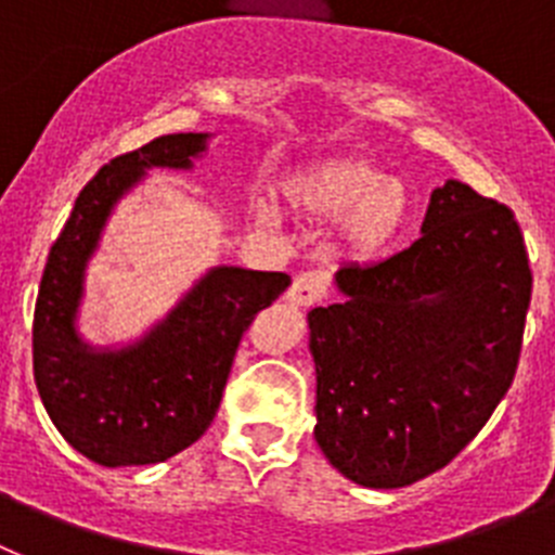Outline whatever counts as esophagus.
I'll return each instance as SVG.
<instances>
[{"label":"esophagus","mask_w":555,"mask_h":555,"mask_svg":"<svg viewBox=\"0 0 555 555\" xmlns=\"http://www.w3.org/2000/svg\"><path fill=\"white\" fill-rule=\"evenodd\" d=\"M327 294V274L325 272H302L294 278L292 288L286 292V300L297 308L317 306Z\"/></svg>","instance_id":"esophagus-1"}]
</instances>
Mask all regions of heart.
Returning <instances> with one entry per match:
<instances>
[{"instance_id": "heart-1", "label": "heart", "mask_w": 555, "mask_h": 555, "mask_svg": "<svg viewBox=\"0 0 555 555\" xmlns=\"http://www.w3.org/2000/svg\"><path fill=\"white\" fill-rule=\"evenodd\" d=\"M286 197L311 219H341L338 249L352 261H375L389 253L411 214L409 189L364 160H331L294 175L286 183ZM253 214L261 224L278 219L267 199H255Z\"/></svg>"}]
</instances>
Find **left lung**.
<instances>
[{"label":"left lung","mask_w":555,"mask_h":555,"mask_svg":"<svg viewBox=\"0 0 555 555\" xmlns=\"http://www.w3.org/2000/svg\"><path fill=\"white\" fill-rule=\"evenodd\" d=\"M531 283L512 210L459 180L434 189L409 249L338 269L341 300L308 311L313 436L333 467L397 489L467 448L514 380Z\"/></svg>","instance_id":"8db88e82"}]
</instances>
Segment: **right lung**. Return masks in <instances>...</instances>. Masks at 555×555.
Returning a JSON list of instances; mask_svg holds the SVG:
<instances>
[{
	"instance_id": "obj_1",
	"label": "right lung",
	"mask_w": 555,
	"mask_h": 555,
	"mask_svg": "<svg viewBox=\"0 0 555 555\" xmlns=\"http://www.w3.org/2000/svg\"><path fill=\"white\" fill-rule=\"evenodd\" d=\"M210 132H171L102 166L52 244L33 322V372L49 420L102 467L158 464L217 416L242 333L288 288L286 272L214 267L144 336L94 347L80 336L88 261L113 208L150 169L191 171Z\"/></svg>"
}]
</instances>
